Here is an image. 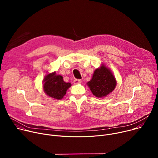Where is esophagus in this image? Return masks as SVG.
<instances>
[{"instance_id": "34e87169", "label": "esophagus", "mask_w": 158, "mask_h": 158, "mask_svg": "<svg viewBox=\"0 0 158 158\" xmlns=\"http://www.w3.org/2000/svg\"><path fill=\"white\" fill-rule=\"evenodd\" d=\"M81 79H74V84H80L81 83Z\"/></svg>"}]
</instances>
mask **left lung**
Here are the masks:
<instances>
[{
  "mask_svg": "<svg viewBox=\"0 0 158 158\" xmlns=\"http://www.w3.org/2000/svg\"><path fill=\"white\" fill-rule=\"evenodd\" d=\"M87 85L96 97L102 98L113 91L116 81L110 71L102 65L94 71L92 79L87 82Z\"/></svg>",
  "mask_w": 158,
  "mask_h": 158,
  "instance_id": "1",
  "label": "left lung"
}]
</instances>
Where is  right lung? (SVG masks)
Masks as SVG:
<instances>
[{"label": "right lung", "instance_id": "1", "mask_svg": "<svg viewBox=\"0 0 158 158\" xmlns=\"http://www.w3.org/2000/svg\"><path fill=\"white\" fill-rule=\"evenodd\" d=\"M44 91L49 96L56 99H61L66 94L67 89L71 84L64 81L61 76L56 74V73L49 74L44 79Z\"/></svg>", "mask_w": 158, "mask_h": 158}]
</instances>
